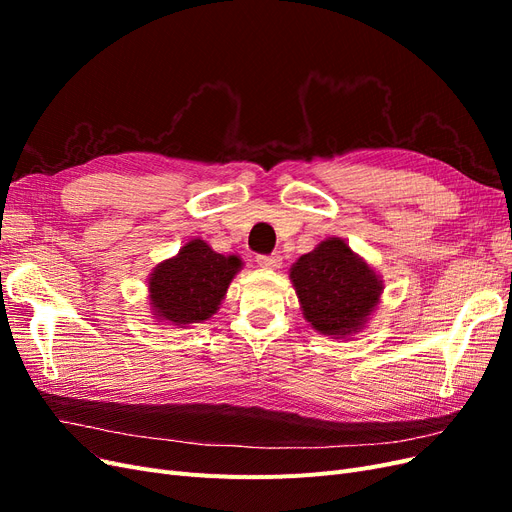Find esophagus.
<instances>
[{
    "mask_svg": "<svg viewBox=\"0 0 512 512\" xmlns=\"http://www.w3.org/2000/svg\"><path fill=\"white\" fill-rule=\"evenodd\" d=\"M258 267L262 269H280L282 267V256L280 254H271V256H256Z\"/></svg>",
    "mask_w": 512,
    "mask_h": 512,
    "instance_id": "34e87169",
    "label": "esophagus"
}]
</instances>
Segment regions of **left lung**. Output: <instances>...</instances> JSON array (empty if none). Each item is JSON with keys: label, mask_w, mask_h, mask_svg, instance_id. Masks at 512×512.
Returning a JSON list of instances; mask_svg holds the SVG:
<instances>
[{"label": "left lung", "mask_w": 512, "mask_h": 512, "mask_svg": "<svg viewBox=\"0 0 512 512\" xmlns=\"http://www.w3.org/2000/svg\"><path fill=\"white\" fill-rule=\"evenodd\" d=\"M305 320L320 335L344 339L359 333L380 303L384 284L350 245L329 237L290 267Z\"/></svg>", "instance_id": "obj_1"}]
</instances>
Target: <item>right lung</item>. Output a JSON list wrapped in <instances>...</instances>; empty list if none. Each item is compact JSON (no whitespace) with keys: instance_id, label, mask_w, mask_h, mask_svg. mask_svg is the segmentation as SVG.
I'll list each match as a JSON object with an SVG mask.
<instances>
[{"instance_id":"add662e5","label":"right lung","mask_w":512,"mask_h":512,"mask_svg":"<svg viewBox=\"0 0 512 512\" xmlns=\"http://www.w3.org/2000/svg\"><path fill=\"white\" fill-rule=\"evenodd\" d=\"M243 267L239 256L211 250L203 239H190L179 254L162 260L149 275V305L158 322L188 327L205 322L226 297V290Z\"/></svg>"}]
</instances>
